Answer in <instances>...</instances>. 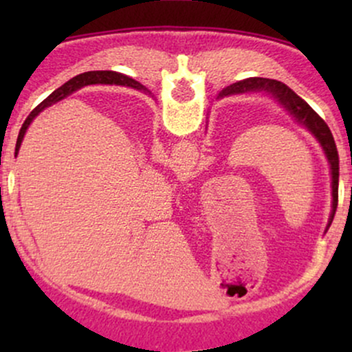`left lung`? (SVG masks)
Masks as SVG:
<instances>
[{"instance_id": "left-lung-1", "label": "left lung", "mask_w": 352, "mask_h": 352, "mask_svg": "<svg viewBox=\"0 0 352 352\" xmlns=\"http://www.w3.org/2000/svg\"><path fill=\"white\" fill-rule=\"evenodd\" d=\"M265 91L268 94H272L283 107H286L289 111L294 119L298 122L308 127L311 134L318 139V142L321 144L322 151H324L326 157H328V162L331 165V177H333V213H331V221H333L334 213L338 208V187H339V155L336 142H334V137L331 134L328 124L319 117L313 109L309 107L308 102H305L293 89H289L286 84H283L281 80L274 79H266V78H250L240 82L232 84V86L225 87L221 91L220 96H228V94H238V92H258ZM329 221V225H331Z\"/></svg>"}]
</instances>
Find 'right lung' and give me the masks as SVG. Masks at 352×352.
Wrapping results in <instances>:
<instances>
[{
  "label": "right lung",
  "mask_w": 352,
  "mask_h": 352,
  "mask_svg": "<svg viewBox=\"0 0 352 352\" xmlns=\"http://www.w3.org/2000/svg\"><path fill=\"white\" fill-rule=\"evenodd\" d=\"M89 84H120V86H129V87H134V89H144L142 84L137 82V80L127 78V76L117 74V72H112V71H89V72H84V74L76 76V78L67 80L66 84H63V86H60L59 89H56V91L52 92L50 98L44 99L43 102L39 104V106L36 107L30 116H28V119L24 120L21 131H19L18 140H16V152L19 151V145H21V140L24 137V132H26L28 125L31 124V120H33L34 117L38 116L44 107L51 106L52 102H58V100L66 98L67 94L74 92L76 89H79L82 86H89Z\"/></svg>",
  "instance_id": "add662e5"
}]
</instances>
